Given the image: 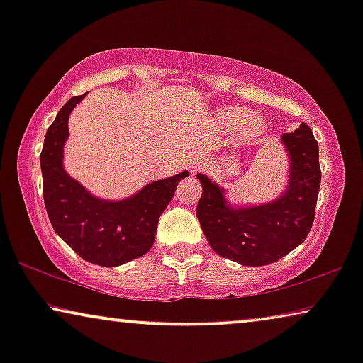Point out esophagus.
Returning <instances> with one entry per match:
<instances>
[{
  "label": "esophagus",
  "instance_id": "esophagus-1",
  "mask_svg": "<svg viewBox=\"0 0 363 363\" xmlns=\"http://www.w3.org/2000/svg\"><path fill=\"white\" fill-rule=\"evenodd\" d=\"M203 160H205V157H203V153H195V155H193V157L190 158L191 170H196V167H200L201 163H203Z\"/></svg>",
  "mask_w": 363,
  "mask_h": 363
}]
</instances>
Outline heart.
I'll return each instance as SVG.
<instances>
[{
    "label": "heart",
    "mask_w": 363,
    "mask_h": 363,
    "mask_svg": "<svg viewBox=\"0 0 363 363\" xmlns=\"http://www.w3.org/2000/svg\"><path fill=\"white\" fill-rule=\"evenodd\" d=\"M225 122L228 125H240V132L245 137H252L262 130V122L256 116H247L242 108H233L225 113Z\"/></svg>",
    "instance_id": "1"
}]
</instances>
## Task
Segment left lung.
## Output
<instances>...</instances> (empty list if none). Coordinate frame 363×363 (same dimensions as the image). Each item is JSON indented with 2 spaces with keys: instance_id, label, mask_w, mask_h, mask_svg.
Listing matches in <instances>:
<instances>
[{
  "instance_id": "left-lung-1",
  "label": "left lung",
  "mask_w": 363,
  "mask_h": 363,
  "mask_svg": "<svg viewBox=\"0 0 363 363\" xmlns=\"http://www.w3.org/2000/svg\"><path fill=\"white\" fill-rule=\"evenodd\" d=\"M287 180L279 195L256 205L230 201L228 190L196 173L203 193L196 216L211 250L242 266H266L304 242L314 221L320 188L319 143L306 123L282 133Z\"/></svg>"
}]
</instances>
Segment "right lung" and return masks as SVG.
<instances>
[{
    "mask_svg": "<svg viewBox=\"0 0 363 363\" xmlns=\"http://www.w3.org/2000/svg\"><path fill=\"white\" fill-rule=\"evenodd\" d=\"M71 97L48 128L39 162L43 195L49 221L57 236L82 259L113 267L148 252L158 225L188 170L143 185L130 196L107 200L72 178L64 168V145L69 138V116L86 97Z\"/></svg>",
    "mask_w": 363,
    "mask_h": 363,
    "instance_id": "add662e5",
    "label": "right lung"
}]
</instances>
